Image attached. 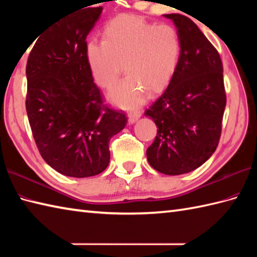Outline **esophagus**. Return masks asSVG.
<instances>
[{
  "label": "esophagus",
  "instance_id": "1",
  "mask_svg": "<svg viewBox=\"0 0 257 257\" xmlns=\"http://www.w3.org/2000/svg\"><path fill=\"white\" fill-rule=\"evenodd\" d=\"M141 113L140 111H136V112H130L128 114V120H129V123H135L137 120L140 118Z\"/></svg>",
  "mask_w": 257,
  "mask_h": 257
}]
</instances>
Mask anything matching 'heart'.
<instances>
[{
	"mask_svg": "<svg viewBox=\"0 0 257 257\" xmlns=\"http://www.w3.org/2000/svg\"><path fill=\"white\" fill-rule=\"evenodd\" d=\"M180 55L181 38L176 27L156 25L136 15L111 20L103 40L92 38L85 46L90 73L102 88L116 84L124 65L127 76L109 92V99L127 109L145 101L146 89L160 90L171 80Z\"/></svg>",
	"mask_w": 257,
	"mask_h": 257,
	"instance_id": "1",
	"label": "heart"
}]
</instances>
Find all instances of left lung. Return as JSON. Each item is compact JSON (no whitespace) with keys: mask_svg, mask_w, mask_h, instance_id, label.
I'll return each instance as SVG.
<instances>
[{"mask_svg":"<svg viewBox=\"0 0 257 257\" xmlns=\"http://www.w3.org/2000/svg\"><path fill=\"white\" fill-rule=\"evenodd\" d=\"M181 38L176 73L145 114L156 122V139L147 149L150 166L178 176L203 165L219 145L226 95L216 48L193 21L165 14Z\"/></svg>","mask_w":257,"mask_h":257,"instance_id":"obj_1","label":"left lung"}]
</instances>
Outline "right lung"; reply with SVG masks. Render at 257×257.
Wrapping results in <instances>:
<instances>
[{
	"label": "right lung",
	"instance_id": "obj_1",
	"mask_svg": "<svg viewBox=\"0 0 257 257\" xmlns=\"http://www.w3.org/2000/svg\"><path fill=\"white\" fill-rule=\"evenodd\" d=\"M101 11L83 9L54 22L37 35L26 64L33 137L47 165L67 177L105 170L109 141L127 123L123 111L103 102L86 61V37Z\"/></svg>",
	"mask_w": 257,
	"mask_h": 257
}]
</instances>
